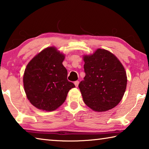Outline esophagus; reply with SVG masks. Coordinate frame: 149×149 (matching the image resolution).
I'll use <instances>...</instances> for the list:
<instances>
[{
	"instance_id": "1",
	"label": "esophagus",
	"mask_w": 149,
	"mask_h": 149,
	"mask_svg": "<svg viewBox=\"0 0 149 149\" xmlns=\"http://www.w3.org/2000/svg\"><path fill=\"white\" fill-rule=\"evenodd\" d=\"M79 81H75L74 82V84L75 85V87H78V85H79Z\"/></svg>"
}]
</instances>
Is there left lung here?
<instances>
[{"mask_svg":"<svg viewBox=\"0 0 149 149\" xmlns=\"http://www.w3.org/2000/svg\"><path fill=\"white\" fill-rule=\"evenodd\" d=\"M84 80L79 84L87 107L97 112L112 109L121 101L127 86V75L122 63L108 50L98 49L84 56Z\"/></svg>","mask_w":149,"mask_h":149,"instance_id":"left-lung-1","label":"left lung"}]
</instances>
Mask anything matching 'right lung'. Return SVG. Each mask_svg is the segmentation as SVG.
I'll use <instances>...</instances> for the list:
<instances>
[{"instance_id":"1","label":"right lung","mask_w":149,"mask_h":149,"mask_svg":"<svg viewBox=\"0 0 149 149\" xmlns=\"http://www.w3.org/2000/svg\"><path fill=\"white\" fill-rule=\"evenodd\" d=\"M64 58L55 47H47L27 65L24 90L29 102L38 109H57L64 102L69 91L75 87L67 79L68 71L62 64Z\"/></svg>"}]
</instances>
